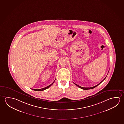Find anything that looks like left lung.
<instances>
[{
    "label": "left lung",
    "mask_w": 124,
    "mask_h": 124,
    "mask_svg": "<svg viewBox=\"0 0 124 124\" xmlns=\"http://www.w3.org/2000/svg\"><path fill=\"white\" fill-rule=\"evenodd\" d=\"M106 77H105V78L103 80H104V79H106ZM102 80V81H103ZM102 81L99 84H98V85H95V86H93V87H87V88H85V87H81V86H79V85H77V84H76V83H74V84H75V85H77V86L78 87H79L80 88H81V89H84V90H87V89H93V88H95V87H96L97 86H98V85H100V83H101V82H102Z\"/></svg>",
    "instance_id": "8db88e82"
}]
</instances>
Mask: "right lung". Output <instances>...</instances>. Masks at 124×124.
<instances>
[{"label": "right lung", "instance_id": "obj_1", "mask_svg": "<svg viewBox=\"0 0 124 124\" xmlns=\"http://www.w3.org/2000/svg\"><path fill=\"white\" fill-rule=\"evenodd\" d=\"M54 82L53 83H52V84H51V85H48V86H47L46 87L42 88V89H32V90H35V91H43V90H44L45 89H47V88H48L50 87L51 86V85H52L54 83Z\"/></svg>", "mask_w": 124, "mask_h": 124}]
</instances>
